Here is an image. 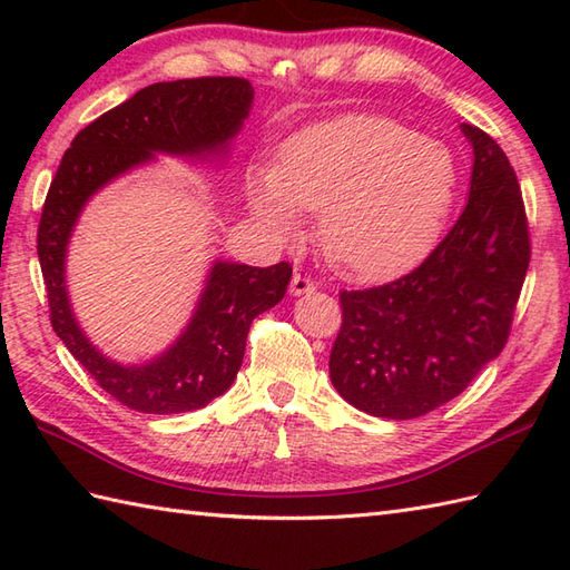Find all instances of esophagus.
Wrapping results in <instances>:
<instances>
[{"instance_id":"obj_1","label":"esophagus","mask_w":570,"mask_h":570,"mask_svg":"<svg viewBox=\"0 0 570 570\" xmlns=\"http://www.w3.org/2000/svg\"><path fill=\"white\" fill-rule=\"evenodd\" d=\"M288 292H292V296H304V294L316 292V284H313L304 274H294L292 284H288Z\"/></svg>"}]
</instances>
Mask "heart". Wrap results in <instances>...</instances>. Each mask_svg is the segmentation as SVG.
<instances>
[{"instance_id": "1", "label": "heart", "mask_w": 570, "mask_h": 570, "mask_svg": "<svg viewBox=\"0 0 570 570\" xmlns=\"http://www.w3.org/2000/svg\"><path fill=\"white\" fill-rule=\"evenodd\" d=\"M458 190L453 154L377 115H343L286 141L276 168H257L249 208L276 233H294L296 210L316 213L318 242L337 272L402 274L439 242Z\"/></svg>"}]
</instances>
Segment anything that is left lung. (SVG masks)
Listing matches in <instances>:
<instances>
[{"label":"left lung","mask_w":570,"mask_h":570,"mask_svg":"<svg viewBox=\"0 0 570 570\" xmlns=\"http://www.w3.org/2000/svg\"><path fill=\"white\" fill-rule=\"evenodd\" d=\"M460 131L472 174L451 233L411 274L341 294L331 382L372 416L416 419L451 402L510 335L531 254L522 190L498 141L472 125Z\"/></svg>","instance_id":"1"}]
</instances>
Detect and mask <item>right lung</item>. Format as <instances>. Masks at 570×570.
Masks as SVG:
<instances>
[{"label": "right lung", "instance_id": "add662e5", "mask_svg": "<svg viewBox=\"0 0 570 570\" xmlns=\"http://www.w3.org/2000/svg\"><path fill=\"white\" fill-rule=\"evenodd\" d=\"M252 102L245 78L154 82L78 131L48 188L39 262L53 331L107 394L141 414L196 411L225 394L242 367L252 321L284 298L292 266L215 259L176 341L144 362H117L90 343L72 313L66 278L72 229L95 193L156 161V154L223 166Z\"/></svg>", "mask_w": 570, "mask_h": 570}]
</instances>
